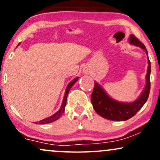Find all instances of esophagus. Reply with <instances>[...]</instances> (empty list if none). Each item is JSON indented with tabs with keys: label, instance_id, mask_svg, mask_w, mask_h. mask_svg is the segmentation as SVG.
<instances>
[{
	"label": "esophagus",
	"instance_id": "esophagus-1",
	"mask_svg": "<svg viewBox=\"0 0 160 160\" xmlns=\"http://www.w3.org/2000/svg\"><path fill=\"white\" fill-rule=\"evenodd\" d=\"M84 73H85L86 74H88V71H84Z\"/></svg>",
	"mask_w": 160,
	"mask_h": 160
}]
</instances>
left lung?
I'll return each instance as SVG.
<instances>
[{
	"instance_id": "left-lung-1",
	"label": "left lung",
	"mask_w": 160,
	"mask_h": 160,
	"mask_svg": "<svg viewBox=\"0 0 160 160\" xmlns=\"http://www.w3.org/2000/svg\"><path fill=\"white\" fill-rule=\"evenodd\" d=\"M129 42L131 44L141 47L145 50L147 54L148 50L146 47L138 38L133 34H132L129 38ZM150 62L148 58V68L146 76V86L144 91L141 93V96L135 102L132 103H122L113 100L107 95L104 89L100 86L95 82L94 89L91 95V102L92 104L93 108L101 117L109 120L114 121H124L132 118L133 116L141 110L145 102L149 97L150 89Z\"/></svg>"
}]
</instances>
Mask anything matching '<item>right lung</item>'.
Returning <instances> with one entry per match:
<instances>
[{
	"mask_svg": "<svg viewBox=\"0 0 160 160\" xmlns=\"http://www.w3.org/2000/svg\"><path fill=\"white\" fill-rule=\"evenodd\" d=\"M79 78H77L74 79V80H72L70 83L67 86V89H66V91H65V96H64V99H63V102H62V107L60 108L59 110H58V111H57L55 114H53L52 116H51V117H48V118H46L44 120H42L39 121V122H35L36 124H46V123H49V122H54V121H56V120H58V119H59L60 117H62V114H63V113L65 112V105H66V102H67V97H68V92L70 91V89H71V88L73 86H74V84L78 81Z\"/></svg>",
	"mask_w": 160,
	"mask_h": 160,
	"instance_id": "right-lung-1",
	"label": "right lung"
}]
</instances>
